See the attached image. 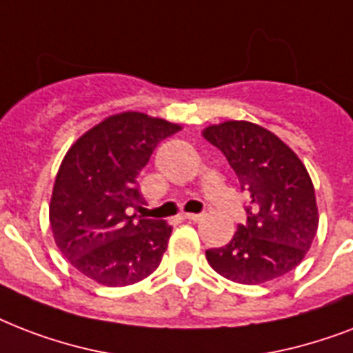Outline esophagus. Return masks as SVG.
<instances>
[{
    "label": "esophagus",
    "mask_w": 353,
    "mask_h": 353,
    "mask_svg": "<svg viewBox=\"0 0 353 353\" xmlns=\"http://www.w3.org/2000/svg\"><path fill=\"white\" fill-rule=\"evenodd\" d=\"M183 218L188 221H201L203 220V214H183Z\"/></svg>",
    "instance_id": "1"
}]
</instances>
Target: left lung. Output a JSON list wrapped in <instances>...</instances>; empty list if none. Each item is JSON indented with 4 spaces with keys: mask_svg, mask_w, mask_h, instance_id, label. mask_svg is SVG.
Instances as JSON below:
<instances>
[{
    "mask_svg": "<svg viewBox=\"0 0 353 353\" xmlns=\"http://www.w3.org/2000/svg\"><path fill=\"white\" fill-rule=\"evenodd\" d=\"M203 137L225 155L245 194L247 223L207 260L238 284H262L302 262L317 234L315 190L306 166L274 133L245 121L209 126Z\"/></svg>",
    "mask_w": 353,
    "mask_h": 353,
    "instance_id": "left-lung-1",
    "label": "left lung"
}]
</instances>
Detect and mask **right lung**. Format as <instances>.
I'll use <instances>...</instances> for the list:
<instances>
[{
  "instance_id": "obj_1",
  "label": "right lung",
  "mask_w": 353,
  "mask_h": 353,
  "mask_svg": "<svg viewBox=\"0 0 353 353\" xmlns=\"http://www.w3.org/2000/svg\"><path fill=\"white\" fill-rule=\"evenodd\" d=\"M181 126L144 113L108 117L69 148L54 179L49 220L58 249L88 279L128 285L152 274L172 227L132 214L144 203L137 176Z\"/></svg>"
}]
</instances>
